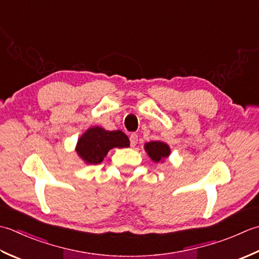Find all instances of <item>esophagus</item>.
<instances>
[{"mask_svg":"<svg viewBox=\"0 0 259 259\" xmlns=\"http://www.w3.org/2000/svg\"><path fill=\"white\" fill-rule=\"evenodd\" d=\"M137 140H139V135L135 133H132L130 136V141H131V146H135L137 143Z\"/></svg>","mask_w":259,"mask_h":259,"instance_id":"obj_1","label":"esophagus"}]
</instances>
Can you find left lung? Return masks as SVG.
<instances>
[{"label":"left lung","instance_id":"1","mask_svg":"<svg viewBox=\"0 0 259 259\" xmlns=\"http://www.w3.org/2000/svg\"><path fill=\"white\" fill-rule=\"evenodd\" d=\"M144 149L147 152V154L154 162H162L164 159L170 155L171 150L164 142L161 141H152L147 142L144 145Z\"/></svg>","mask_w":259,"mask_h":259}]
</instances>
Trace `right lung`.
Returning a JSON list of instances; mask_svg holds the SVG:
<instances>
[{
	"mask_svg": "<svg viewBox=\"0 0 259 259\" xmlns=\"http://www.w3.org/2000/svg\"><path fill=\"white\" fill-rule=\"evenodd\" d=\"M130 140L122 131H106L99 126L88 128L77 142L76 152L88 164L102 163L109 150L128 147Z\"/></svg>",
	"mask_w": 259,
	"mask_h": 259,
	"instance_id": "1",
	"label": "right lung"
}]
</instances>
